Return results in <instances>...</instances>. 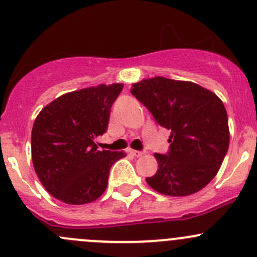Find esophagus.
<instances>
[{"instance_id": "1", "label": "esophagus", "mask_w": 257, "mask_h": 257, "mask_svg": "<svg viewBox=\"0 0 257 257\" xmlns=\"http://www.w3.org/2000/svg\"><path fill=\"white\" fill-rule=\"evenodd\" d=\"M128 152L131 153L132 155H134V157H142V155H143V152H139V150H133V149H129Z\"/></svg>"}]
</instances>
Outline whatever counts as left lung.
Returning a JSON list of instances; mask_svg holds the SVG:
<instances>
[{
    "instance_id": "8db88e82",
    "label": "left lung",
    "mask_w": 257,
    "mask_h": 257,
    "mask_svg": "<svg viewBox=\"0 0 257 257\" xmlns=\"http://www.w3.org/2000/svg\"><path fill=\"white\" fill-rule=\"evenodd\" d=\"M132 94L159 125L169 129V152L155 154L158 170L147 183L169 196H188L217 174L229 149L227 113L211 90L165 77L134 83Z\"/></svg>"
}]
</instances>
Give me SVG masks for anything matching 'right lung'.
<instances>
[{"instance_id":"obj_1","label":"right lung","mask_w":257,"mask_h":257,"mask_svg":"<svg viewBox=\"0 0 257 257\" xmlns=\"http://www.w3.org/2000/svg\"><path fill=\"white\" fill-rule=\"evenodd\" d=\"M121 83L84 88L61 95L36 118L32 162L46 190L72 205L92 203L105 191L110 167L124 152L99 150L94 139L107 132L110 108Z\"/></svg>"}]
</instances>
